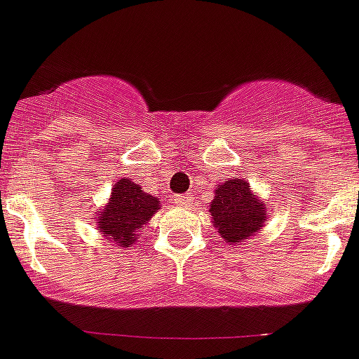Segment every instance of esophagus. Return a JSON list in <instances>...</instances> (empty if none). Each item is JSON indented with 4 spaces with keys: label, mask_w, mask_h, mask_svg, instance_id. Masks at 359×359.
<instances>
[{
    "label": "esophagus",
    "mask_w": 359,
    "mask_h": 359,
    "mask_svg": "<svg viewBox=\"0 0 359 359\" xmlns=\"http://www.w3.org/2000/svg\"><path fill=\"white\" fill-rule=\"evenodd\" d=\"M191 200H193V196L191 195H175L173 196V203H175V205H189L191 203Z\"/></svg>",
    "instance_id": "esophagus-1"
}]
</instances>
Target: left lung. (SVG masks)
I'll list each match as a JSON object with an SVG mask.
<instances>
[{
    "mask_svg": "<svg viewBox=\"0 0 359 359\" xmlns=\"http://www.w3.org/2000/svg\"><path fill=\"white\" fill-rule=\"evenodd\" d=\"M210 216L221 237L230 244L243 243L264 226L266 209L251 193L250 184L243 179L226 180L216 189L210 202Z\"/></svg>",
    "mask_w": 359,
    "mask_h": 359,
    "instance_id": "obj_1",
    "label": "left lung"
}]
</instances>
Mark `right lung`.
<instances>
[{"label":"right lung","instance_id":"add662e5","mask_svg":"<svg viewBox=\"0 0 359 359\" xmlns=\"http://www.w3.org/2000/svg\"><path fill=\"white\" fill-rule=\"evenodd\" d=\"M159 209V200L142 191L133 180L122 179L115 184L111 200L99 214V232L118 246L130 248L138 237V230Z\"/></svg>","mask_w":359,"mask_h":359}]
</instances>
